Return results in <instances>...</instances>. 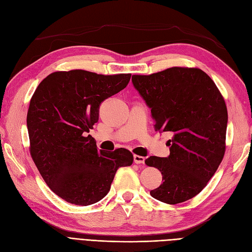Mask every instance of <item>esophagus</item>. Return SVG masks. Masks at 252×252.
<instances>
[{
    "label": "esophagus",
    "mask_w": 252,
    "mask_h": 252,
    "mask_svg": "<svg viewBox=\"0 0 252 252\" xmlns=\"http://www.w3.org/2000/svg\"><path fill=\"white\" fill-rule=\"evenodd\" d=\"M133 161H134L135 164H144L145 158H144V157H141V156L134 155V156H133Z\"/></svg>",
    "instance_id": "1"
}]
</instances>
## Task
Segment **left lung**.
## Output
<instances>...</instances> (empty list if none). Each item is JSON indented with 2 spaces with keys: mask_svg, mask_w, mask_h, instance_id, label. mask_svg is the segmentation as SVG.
Masks as SVG:
<instances>
[{
  "mask_svg": "<svg viewBox=\"0 0 252 252\" xmlns=\"http://www.w3.org/2000/svg\"><path fill=\"white\" fill-rule=\"evenodd\" d=\"M132 84L151 109L156 130L170 131V155L145 163L163 175L151 190L155 199L179 204L199 194L225 154L228 122L224 97L199 68L171 67L149 75H132Z\"/></svg>",
  "mask_w": 252,
  "mask_h": 252,
  "instance_id": "8db88e82",
  "label": "left lung"
}]
</instances>
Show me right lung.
<instances>
[{"label": "right lung", "instance_id": "1", "mask_svg": "<svg viewBox=\"0 0 252 252\" xmlns=\"http://www.w3.org/2000/svg\"><path fill=\"white\" fill-rule=\"evenodd\" d=\"M130 77L57 71L35 89L27 113L30 155L48 187L64 201L81 206L101 201L117 170L132 164L129 150H98L87 134L98 121L101 103L123 90Z\"/></svg>", "mask_w": 252, "mask_h": 252}]
</instances>
